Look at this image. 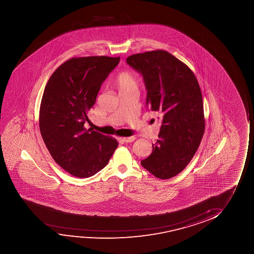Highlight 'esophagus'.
I'll return each mask as SVG.
<instances>
[{
    "instance_id": "obj_1",
    "label": "esophagus",
    "mask_w": 254,
    "mask_h": 254,
    "mask_svg": "<svg viewBox=\"0 0 254 254\" xmlns=\"http://www.w3.org/2000/svg\"><path fill=\"white\" fill-rule=\"evenodd\" d=\"M135 139V137L134 136H131V137H124V138H122V141H124V142H132Z\"/></svg>"
}]
</instances>
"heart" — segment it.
<instances>
[{
	"label": "heart",
	"instance_id": "obj_1",
	"mask_svg": "<svg viewBox=\"0 0 254 254\" xmlns=\"http://www.w3.org/2000/svg\"><path fill=\"white\" fill-rule=\"evenodd\" d=\"M115 86L120 93L138 89L139 80L135 73L130 70H123L115 79Z\"/></svg>",
	"mask_w": 254,
	"mask_h": 254
}]
</instances>
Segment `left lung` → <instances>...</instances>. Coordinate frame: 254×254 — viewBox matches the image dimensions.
<instances>
[{
    "label": "left lung",
    "mask_w": 254,
    "mask_h": 254,
    "mask_svg": "<svg viewBox=\"0 0 254 254\" xmlns=\"http://www.w3.org/2000/svg\"><path fill=\"white\" fill-rule=\"evenodd\" d=\"M127 63L141 73L146 106L160 115L159 139L141 166L168 180L184 170L205 132L201 90L191 68L170 53L158 49L129 56Z\"/></svg>",
    "instance_id": "8db88e82"
}]
</instances>
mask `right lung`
<instances>
[{
	"label": "right lung",
	"mask_w": 254,
	"mask_h": 254,
	"mask_svg": "<svg viewBox=\"0 0 254 254\" xmlns=\"http://www.w3.org/2000/svg\"><path fill=\"white\" fill-rule=\"evenodd\" d=\"M120 57H73L56 68L42 95L39 127L54 160L68 174L88 178L104 168L118 146L117 139L84 123L101 84Z\"/></svg>",
	"instance_id": "add662e5"
}]
</instances>
